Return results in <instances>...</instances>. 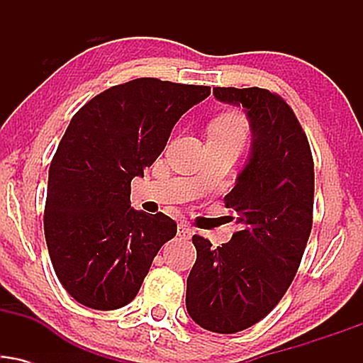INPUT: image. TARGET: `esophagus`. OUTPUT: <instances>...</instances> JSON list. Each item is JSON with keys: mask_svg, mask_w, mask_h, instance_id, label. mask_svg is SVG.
Here are the masks:
<instances>
[{"mask_svg": "<svg viewBox=\"0 0 363 363\" xmlns=\"http://www.w3.org/2000/svg\"><path fill=\"white\" fill-rule=\"evenodd\" d=\"M191 234H193V232H191L189 225L179 223V227H177V235L179 237H182V239H189Z\"/></svg>", "mask_w": 363, "mask_h": 363, "instance_id": "34e87169", "label": "esophagus"}]
</instances>
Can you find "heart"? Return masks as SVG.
<instances>
[{"instance_id": "b5f03b06", "label": "heart", "mask_w": 363, "mask_h": 363, "mask_svg": "<svg viewBox=\"0 0 363 363\" xmlns=\"http://www.w3.org/2000/svg\"><path fill=\"white\" fill-rule=\"evenodd\" d=\"M210 131L211 138L237 140L244 143L245 136H247V123L239 114H225L211 123Z\"/></svg>"}]
</instances>
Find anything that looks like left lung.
Returning <instances> with one entry per match:
<instances>
[{"label": "left lung", "instance_id": "left-lung-1", "mask_svg": "<svg viewBox=\"0 0 363 363\" xmlns=\"http://www.w3.org/2000/svg\"><path fill=\"white\" fill-rule=\"evenodd\" d=\"M222 102L242 106L251 121L252 153L225 208L239 230L211 247L193 235L196 262L187 278L186 307L196 324L232 335L264 319L289 290L312 228L314 158L297 116L266 89L215 86Z\"/></svg>", "mask_w": 363, "mask_h": 363}]
</instances>
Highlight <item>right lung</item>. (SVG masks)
Returning <instances> with one entry per match:
<instances>
[{"instance_id":"1","label":"right lung","mask_w":363,"mask_h":363,"mask_svg":"<svg viewBox=\"0 0 363 363\" xmlns=\"http://www.w3.org/2000/svg\"><path fill=\"white\" fill-rule=\"evenodd\" d=\"M210 91L136 78L95 95L69 121L49 167L44 234L54 272L77 302L97 311L126 306L176 235L167 215L133 210L131 181Z\"/></svg>"}]
</instances>
